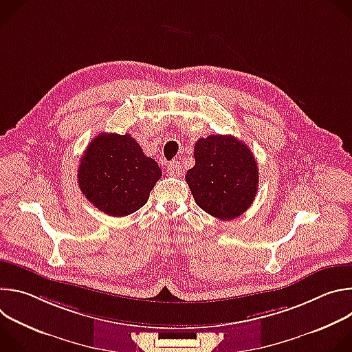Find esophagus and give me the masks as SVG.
<instances>
[{"label":"esophagus","instance_id":"34e87169","mask_svg":"<svg viewBox=\"0 0 352 352\" xmlns=\"http://www.w3.org/2000/svg\"><path fill=\"white\" fill-rule=\"evenodd\" d=\"M167 171L170 175H174V177H178L181 173H182V167H181V163L178 160H173L168 163L167 166Z\"/></svg>","mask_w":352,"mask_h":352}]
</instances>
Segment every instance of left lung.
<instances>
[{
    "label": "left lung",
    "mask_w": 352,
    "mask_h": 352,
    "mask_svg": "<svg viewBox=\"0 0 352 352\" xmlns=\"http://www.w3.org/2000/svg\"><path fill=\"white\" fill-rule=\"evenodd\" d=\"M195 166L185 181L196 205L220 220H232L254 204L259 173L250 148L231 135H210L195 143Z\"/></svg>",
    "instance_id": "1"
}]
</instances>
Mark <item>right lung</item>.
Returning <instances> with one entry per match:
<instances>
[{
  "instance_id": "add662e5",
  "label": "right lung",
  "mask_w": 352,
  "mask_h": 352,
  "mask_svg": "<svg viewBox=\"0 0 352 352\" xmlns=\"http://www.w3.org/2000/svg\"><path fill=\"white\" fill-rule=\"evenodd\" d=\"M160 177L159 164L128 133L96 136L78 167L82 193L94 208L114 217L139 210Z\"/></svg>"
}]
</instances>
